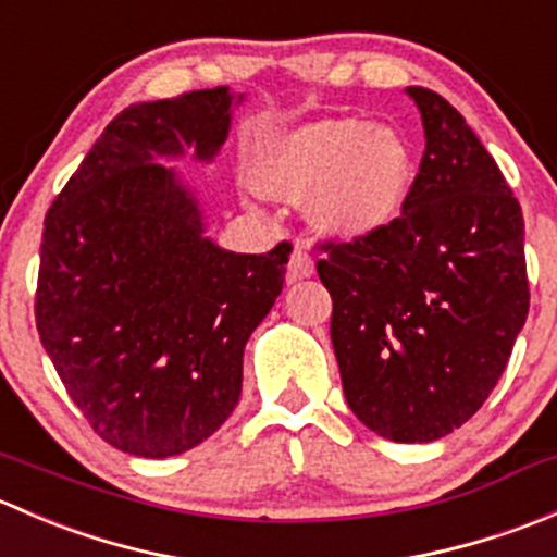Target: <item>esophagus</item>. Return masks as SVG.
<instances>
[{"mask_svg":"<svg viewBox=\"0 0 557 557\" xmlns=\"http://www.w3.org/2000/svg\"><path fill=\"white\" fill-rule=\"evenodd\" d=\"M312 274H314L312 256L305 250V247L296 245L294 252H290V261H288V277L290 280H305V277H312Z\"/></svg>","mask_w":557,"mask_h":557,"instance_id":"obj_1","label":"esophagus"}]
</instances>
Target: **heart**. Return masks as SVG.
I'll use <instances>...</instances> for the list:
<instances>
[{"label": "heart", "mask_w": 557, "mask_h": 557, "mask_svg": "<svg viewBox=\"0 0 557 557\" xmlns=\"http://www.w3.org/2000/svg\"><path fill=\"white\" fill-rule=\"evenodd\" d=\"M250 180L269 199L299 201L312 190L310 218L320 232L363 237L401 212L412 156L393 128L329 117L263 139Z\"/></svg>", "instance_id": "1"}]
</instances>
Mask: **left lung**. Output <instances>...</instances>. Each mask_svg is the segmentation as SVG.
<instances>
[{"mask_svg": "<svg viewBox=\"0 0 557 557\" xmlns=\"http://www.w3.org/2000/svg\"><path fill=\"white\" fill-rule=\"evenodd\" d=\"M425 150L401 215L318 243L331 342L356 418L391 442H434L485 404L531 290L520 201L463 115L409 86Z\"/></svg>", "mask_w": 557, "mask_h": 557, "instance_id": "8db88e82", "label": "left lung"}]
</instances>
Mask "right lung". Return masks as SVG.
Listing matches in <instances>:
<instances>
[{"label": "right lung", "mask_w": 557, "mask_h": 557, "mask_svg": "<svg viewBox=\"0 0 557 557\" xmlns=\"http://www.w3.org/2000/svg\"><path fill=\"white\" fill-rule=\"evenodd\" d=\"M226 88L132 104L45 215L35 320L66 393L107 445L170 458L215 434L243 391L247 336L283 290L288 243L261 256L201 237L194 196L156 156L228 134Z\"/></svg>", "instance_id": "obj_1"}]
</instances>
